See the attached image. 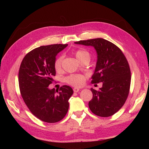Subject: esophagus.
Wrapping results in <instances>:
<instances>
[{
  "mask_svg": "<svg viewBox=\"0 0 149 149\" xmlns=\"http://www.w3.org/2000/svg\"><path fill=\"white\" fill-rule=\"evenodd\" d=\"M79 90H80V89H79V88H74V92H76L77 93Z\"/></svg>",
  "mask_w": 149,
  "mask_h": 149,
  "instance_id": "1",
  "label": "esophagus"
}]
</instances>
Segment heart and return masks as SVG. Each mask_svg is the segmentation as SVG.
Returning a JSON list of instances; mask_svg holds the SVG:
<instances>
[{
  "mask_svg": "<svg viewBox=\"0 0 149 149\" xmlns=\"http://www.w3.org/2000/svg\"><path fill=\"white\" fill-rule=\"evenodd\" d=\"M74 55L80 63L84 61H90L91 59L90 54L86 50L79 49L75 50L74 52ZM63 59V57L62 56H60L56 59L54 61V68L56 71H60L61 70ZM65 81L68 84L73 86H81L86 81V77L81 74H72L66 77Z\"/></svg>",
  "mask_w": 149,
  "mask_h": 149,
  "instance_id": "b5f03b06",
  "label": "heart"
}]
</instances>
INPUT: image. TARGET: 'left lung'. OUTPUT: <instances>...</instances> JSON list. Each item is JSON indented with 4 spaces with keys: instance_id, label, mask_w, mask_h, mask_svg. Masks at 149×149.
I'll return each instance as SVG.
<instances>
[{
    "instance_id": "obj_1",
    "label": "left lung",
    "mask_w": 149,
    "mask_h": 149,
    "mask_svg": "<svg viewBox=\"0 0 149 149\" xmlns=\"http://www.w3.org/2000/svg\"><path fill=\"white\" fill-rule=\"evenodd\" d=\"M76 44L93 46L97 53L95 70L91 83H102L99 90L91 88L93 98L88 104L95 115H113L125 104L130 90L131 75L125 56L115 44L102 38L80 40Z\"/></svg>"
}]
</instances>
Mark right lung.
Segmentation results:
<instances>
[{
    "label": "right lung",
    "mask_w": 149,
    "mask_h": 149,
    "mask_svg": "<svg viewBox=\"0 0 149 149\" xmlns=\"http://www.w3.org/2000/svg\"><path fill=\"white\" fill-rule=\"evenodd\" d=\"M67 45L38 47L28 52L21 63L18 83L22 99L33 115L43 122H58L68 112L72 88L66 85L58 90L49 88L56 75V56Z\"/></svg>",
    "instance_id": "right-lung-1"
}]
</instances>
